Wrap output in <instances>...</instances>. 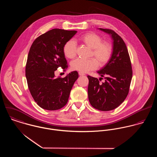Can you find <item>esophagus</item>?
I'll list each match as a JSON object with an SVG mask.
<instances>
[{
  "label": "esophagus",
  "instance_id": "obj_1",
  "mask_svg": "<svg viewBox=\"0 0 157 157\" xmlns=\"http://www.w3.org/2000/svg\"><path fill=\"white\" fill-rule=\"evenodd\" d=\"M78 74H79L80 76H83V75H85L83 72H78Z\"/></svg>",
  "mask_w": 157,
  "mask_h": 157
}]
</instances>
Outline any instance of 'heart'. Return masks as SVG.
<instances>
[{
    "instance_id": "obj_1",
    "label": "heart",
    "mask_w": 157,
    "mask_h": 157,
    "mask_svg": "<svg viewBox=\"0 0 157 157\" xmlns=\"http://www.w3.org/2000/svg\"><path fill=\"white\" fill-rule=\"evenodd\" d=\"M79 40L84 44L92 49L91 56L94 58L90 59H77L71 64L72 69L82 72H87L95 69L98 66L105 65L109 60L112 53L111 45L108 42H102L100 36L94 33H88L82 35ZM65 56L68 59H73L76 56V44L72 40H68L63 48Z\"/></svg>"
}]
</instances>
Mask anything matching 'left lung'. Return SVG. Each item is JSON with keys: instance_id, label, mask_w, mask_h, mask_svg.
<instances>
[{"instance_id": "8db88e82", "label": "left lung", "mask_w": 157, "mask_h": 157, "mask_svg": "<svg viewBox=\"0 0 157 157\" xmlns=\"http://www.w3.org/2000/svg\"><path fill=\"white\" fill-rule=\"evenodd\" d=\"M99 29L112 37V56L108 63L97 71L101 77H105V82H99L101 77L98 80L88 75V93L92 107L108 111L119 106L126 99L132 77V70L129 52L122 38L112 29Z\"/></svg>"}]
</instances>
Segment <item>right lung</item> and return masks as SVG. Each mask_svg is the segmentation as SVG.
Here are the masks:
<instances>
[{"label": "right lung", "instance_id": "obj_1", "mask_svg": "<svg viewBox=\"0 0 157 157\" xmlns=\"http://www.w3.org/2000/svg\"><path fill=\"white\" fill-rule=\"evenodd\" d=\"M77 31L52 29L38 37L31 45L25 68V75L30 93L42 108L55 111L65 106L70 92L78 77L77 71L64 78H56L57 68L67 67L63 46Z\"/></svg>", "mask_w": 157, "mask_h": 157}]
</instances>
